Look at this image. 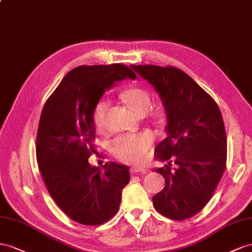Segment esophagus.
<instances>
[{
	"instance_id": "1",
	"label": "esophagus",
	"mask_w": 252,
	"mask_h": 252,
	"mask_svg": "<svg viewBox=\"0 0 252 252\" xmlns=\"http://www.w3.org/2000/svg\"><path fill=\"white\" fill-rule=\"evenodd\" d=\"M131 171H132V173H141V174H145V173H147L148 169L141 168V167H132Z\"/></svg>"
}]
</instances>
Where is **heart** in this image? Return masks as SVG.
I'll list each match as a JSON object with an SVG mask.
<instances>
[{"label": "heart", "instance_id": "heart-1", "mask_svg": "<svg viewBox=\"0 0 252 252\" xmlns=\"http://www.w3.org/2000/svg\"><path fill=\"white\" fill-rule=\"evenodd\" d=\"M122 97L131 105L132 110L137 115H145L152 107L153 99L149 92L142 89H131L126 91ZM110 102L106 99L100 101L95 111V121L98 127L102 128L105 126V117ZM153 136L149 133L140 135L119 136L114 141L115 154L126 162L140 163L146 159L148 151L152 146Z\"/></svg>", "mask_w": 252, "mask_h": 252}]
</instances>
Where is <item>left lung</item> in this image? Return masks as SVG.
<instances>
[{
  "mask_svg": "<svg viewBox=\"0 0 252 252\" xmlns=\"http://www.w3.org/2000/svg\"><path fill=\"white\" fill-rule=\"evenodd\" d=\"M131 67L155 89L167 115V137L155 148L156 159L167 164L154 170L166 185L153 196V205L171 220H187L208 204L226 168L221 113L212 97L185 71L173 66Z\"/></svg>",
  "mask_w": 252,
  "mask_h": 252,
  "instance_id": "obj_1",
  "label": "left lung"
}]
</instances>
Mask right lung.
Segmentation results:
<instances>
[{
    "instance_id": "obj_1",
    "label": "right lung",
    "mask_w": 252,
    "mask_h": 252,
    "mask_svg": "<svg viewBox=\"0 0 252 252\" xmlns=\"http://www.w3.org/2000/svg\"><path fill=\"white\" fill-rule=\"evenodd\" d=\"M136 79L124 64L81 65L71 69L43 107L37 134V161L50 196L71 220L101 225L119 210L122 189L130 182L125 164L91 166L96 153L94 113L115 82Z\"/></svg>"
}]
</instances>
